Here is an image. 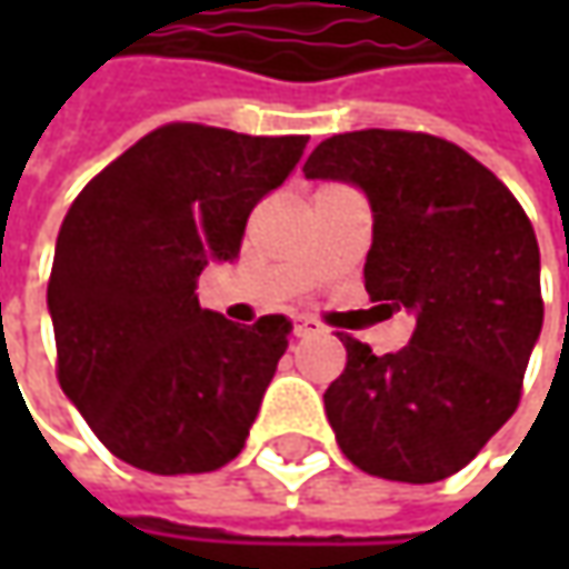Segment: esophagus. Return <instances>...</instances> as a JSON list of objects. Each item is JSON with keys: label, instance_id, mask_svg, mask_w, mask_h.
<instances>
[{"label": "esophagus", "instance_id": "34e87169", "mask_svg": "<svg viewBox=\"0 0 569 569\" xmlns=\"http://www.w3.org/2000/svg\"><path fill=\"white\" fill-rule=\"evenodd\" d=\"M322 332V326H319L317 319L310 317H297L295 319V336L297 339H310V336H319Z\"/></svg>", "mask_w": 569, "mask_h": 569}]
</instances>
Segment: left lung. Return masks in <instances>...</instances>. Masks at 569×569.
I'll list each match as a JSON object with an SVG mask.
<instances>
[{"mask_svg":"<svg viewBox=\"0 0 569 569\" xmlns=\"http://www.w3.org/2000/svg\"><path fill=\"white\" fill-rule=\"evenodd\" d=\"M303 173L367 196L363 288L415 317L396 355L341 339L348 363L322 396L341 452L377 478L443 481L519 405L545 317L536 230L488 167L425 132L332 136Z\"/></svg>","mask_w":569,"mask_h":569,"instance_id":"obj_1","label":"left lung"}]
</instances>
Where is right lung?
I'll return each mask as SVG.
<instances>
[{"label": "right lung", "mask_w": 569, "mask_h": 569, "mask_svg": "<svg viewBox=\"0 0 569 569\" xmlns=\"http://www.w3.org/2000/svg\"><path fill=\"white\" fill-rule=\"evenodd\" d=\"M307 136L170 122L78 192L56 237L47 307L66 399L122 462L154 475L228 466L243 449L291 319L199 307L208 262L240 256L250 211Z\"/></svg>", "instance_id": "right-lung-1"}]
</instances>
